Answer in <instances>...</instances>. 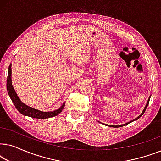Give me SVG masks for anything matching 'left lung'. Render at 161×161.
I'll use <instances>...</instances> for the list:
<instances>
[{
  "instance_id": "8db88e82",
  "label": "left lung",
  "mask_w": 161,
  "mask_h": 161,
  "mask_svg": "<svg viewBox=\"0 0 161 161\" xmlns=\"http://www.w3.org/2000/svg\"><path fill=\"white\" fill-rule=\"evenodd\" d=\"M150 97H151V95L149 96V100H148V101H147V105H145V107H144V110H143V111H142V113L140 114L139 116H138L137 118H136V119H133L130 122H133V121H135V120H137L138 119H139L141 116H142L143 114H144V113L145 112V111H146V109H147V106H148V105H149V100H150ZM130 122H127V123H125V124H124V125H108V126H109V127H123V126H125V125H128Z\"/></svg>"
}]
</instances>
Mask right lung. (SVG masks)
<instances>
[{"label":"right lung","mask_w":161,"mask_h":161,"mask_svg":"<svg viewBox=\"0 0 161 161\" xmlns=\"http://www.w3.org/2000/svg\"><path fill=\"white\" fill-rule=\"evenodd\" d=\"M6 88H7V92L8 95H9L11 100L12 103H14V106L17 109L19 113H21L23 115L30 116L32 118L36 119H48L50 117H53V116L58 115L62 111L64 108L65 103H63L61 108H59L56 111H49V112H44L39 111V110L33 108L31 107L28 106L27 105L24 104V103L20 100L19 97L17 96L15 90L12 86V64L9 65L8 67V77L7 80H6Z\"/></svg>","instance_id":"1"}]
</instances>
